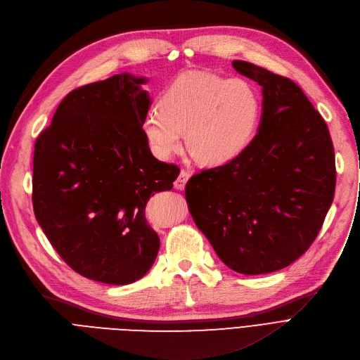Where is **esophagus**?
<instances>
[{
  "label": "esophagus",
  "instance_id": "1",
  "mask_svg": "<svg viewBox=\"0 0 360 360\" xmlns=\"http://www.w3.org/2000/svg\"><path fill=\"white\" fill-rule=\"evenodd\" d=\"M188 179H190V173L186 172V170H181L180 174H179V177H177L176 181H174V187H176L177 190H183V188L186 187V183L188 181Z\"/></svg>",
  "mask_w": 360,
  "mask_h": 360
}]
</instances>
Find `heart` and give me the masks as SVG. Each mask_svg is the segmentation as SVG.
Returning <instances> with one entry per match:
<instances>
[{
    "instance_id": "b5f03b06",
    "label": "heart",
    "mask_w": 360,
    "mask_h": 360,
    "mask_svg": "<svg viewBox=\"0 0 360 360\" xmlns=\"http://www.w3.org/2000/svg\"><path fill=\"white\" fill-rule=\"evenodd\" d=\"M260 113V96L248 81L186 72L167 87L161 105L146 110L142 131L160 160L180 150L186 132L187 148L203 164L221 165L248 146Z\"/></svg>"
}]
</instances>
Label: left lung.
I'll return each instance as SVG.
<instances>
[{
  "mask_svg": "<svg viewBox=\"0 0 360 360\" xmlns=\"http://www.w3.org/2000/svg\"><path fill=\"white\" fill-rule=\"evenodd\" d=\"M232 67L262 86L257 135L237 158L190 179L186 200L229 269L263 274L300 259L319 236L334 198V150L297 84L250 62Z\"/></svg>",
  "mask_w": 360,
  "mask_h": 360,
  "instance_id": "1",
  "label": "left lung"
}]
</instances>
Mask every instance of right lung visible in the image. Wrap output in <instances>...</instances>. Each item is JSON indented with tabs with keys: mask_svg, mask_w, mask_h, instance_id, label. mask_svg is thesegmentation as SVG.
<instances>
[{
	"mask_svg": "<svg viewBox=\"0 0 360 360\" xmlns=\"http://www.w3.org/2000/svg\"><path fill=\"white\" fill-rule=\"evenodd\" d=\"M146 82L123 72L71 91L34 143L39 225L71 269L108 285L136 282L154 264L160 237L145 206L180 173L143 135Z\"/></svg>",
	"mask_w": 360,
	"mask_h": 360,
	"instance_id": "right-lung-1",
	"label": "right lung"
}]
</instances>
